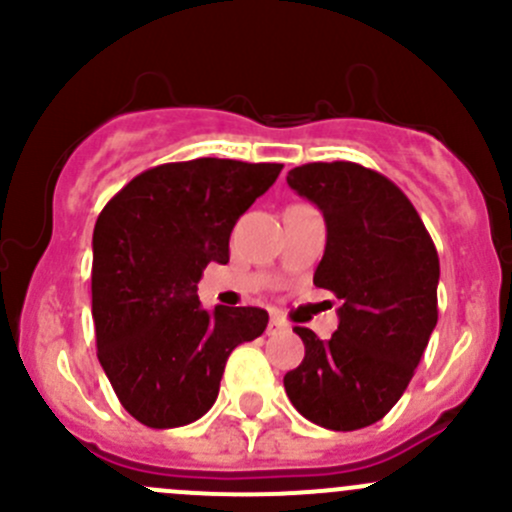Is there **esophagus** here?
<instances>
[{
  "label": "esophagus",
  "instance_id": "1",
  "mask_svg": "<svg viewBox=\"0 0 512 512\" xmlns=\"http://www.w3.org/2000/svg\"><path fill=\"white\" fill-rule=\"evenodd\" d=\"M287 329V322L282 317H272L270 319V327H267V334H280Z\"/></svg>",
  "mask_w": 512,
  "mask_h": 512
}]
</instances>
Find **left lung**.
<instances>
[{"label": "left lung", "mask_w": 512, "mask_h": 512, "mask_svg": "<svg viewBox=\"0 0 512 512\" xmlns=\"http://www.w3.org/2000/svg\"><path fill=\"white\" fill-rule=\"evenodd\" d=\"M289 188L327 223L314 285L342 299L332 339L294 327L304 359L285 374L294 409L332 431L381 421L401 399L438 322V252L411 200L349 160L292 168Z\"/></svg>", "instance_id": "8db88e82"}]
</instances>
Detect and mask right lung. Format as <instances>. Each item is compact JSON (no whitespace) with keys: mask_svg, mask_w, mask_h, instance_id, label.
<instances>
[{"mask_svg":"<svg viewBox=\"0 0 512 512\" xmlns=\"http://www.w3.org/2000/svg\"><path fill=\"white\" fill-rule=\"evenodd\" d=\"M280 163L195 158L136 175L98 215L91 314L98 361L118 401L148 428L198 421L215 404L232 349L267 327L260 307H200L210 262L230 260L237 218Z\"/></svg>","mask_w":512,"mask_h":512,"instance_id":"add662e5","label":"right lung"}]
</instances>
